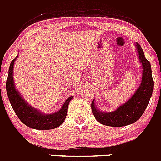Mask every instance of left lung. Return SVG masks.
I'll use <instances>...</instances> for the list:
<instances>
[{
    "mask_svg": "<svg viewBox=\"0 0 161 161\" xmlns=\"http://www.w3.org/2000/svg\"><path fill=\"white\" fill-rule=\"evenodd\" d=\"M136 47L139 54V61L143 67L140 85L127 102L112 112L106 113L98 110L95 106L94 100L92 102L91 109L93 115L102 124L119 127L136 123L141 117L148 105L154 86L152 68L149 61L145 58L141 46L139 43H136Z\"/></svg>",
    "mask_w": 161,
    "mask_h": 161,
    "instance_id": "8db88e82",
    "label": "left lung"
}]
</instances>
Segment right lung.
I'll use <instances>...</instances> for the list:
<instances>
[{"instance_id":"1","label":"right lung","mask_w":161,"mask_h":161,"mask_svg":"<svg viewBox=\"0 0 161 161\" xmlns=\"http://www.w3.org/2000/svg\"><path fill=\"white\" fill-rule=\"evenodd\" d=\"M18 56L11 62L6 80L7 95L13 109L16 113L18 119L28 127L36 130H50V129L56 128L60 126L66 119L68 104L73 97L71 96L66 99L59 111L50 114L42 113L30 106L22 97V95L18 93L14 85L13 71H14V61L16 60Z\"/></svg>"}]
</instances>
